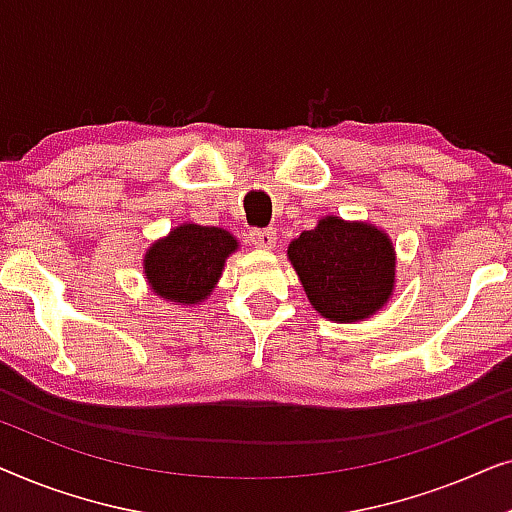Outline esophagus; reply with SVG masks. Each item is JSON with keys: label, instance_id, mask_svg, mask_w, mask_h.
<instances>
[{"label": "esophagus", "instance_id": "34e87169", "mask_svg": "<svg viewBox=\"0 0 512 512\" xmlns=\"http://www.w3.org/2000/svg\"><path fill=\"white\" fill-rule=\"evenodd\" d=\"M249 242L258 249H272L277 244V230L272 228H256L249 233Z\"/></svg>", "mask_w": 512, "mask_h": 512}]
</instances>
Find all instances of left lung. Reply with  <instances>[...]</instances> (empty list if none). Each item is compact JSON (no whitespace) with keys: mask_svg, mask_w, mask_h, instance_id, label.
I'll list each match as a JSON object with an SVG mask.
<instances>
[{"mask_svg":"<svg viewBox=\"0 0 512 512\" xmlns=\"http://www.w3.org/2000/svg\"><path fill=\"white\" fill-rule=\"evenodd\" d=\"M289 258L314 310L331 321L370 317L394 289V249L382 230L366 223L326 216L289 244Z\"/></svg>","mask_w":512,"mask_h":512,"instance_id":"1","label":"left lung"}]
</instances>
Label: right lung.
I'll return each instance as SVG.
<instances>
[{"instance_id":"1","label":"right lung","mask_w":512,"mask_h":512,"mask_svg":"<svg viewBox=\"0 0 512 512\" xmlns=\"http://www.w3.org/2000/svg\"><path fill=\"white\" fill-rule=\"evenodd\" d=\"M235 249L237 240L226 230L186 223L174 228L167 240L153 244L144 270L158 296L195 305L209 296Z\"/></svg>"}]
</instances>
